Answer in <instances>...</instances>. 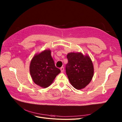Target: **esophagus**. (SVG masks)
Instances as JSON below:
<instances>
[{"instance_id": "34e87169", "label": "esophagus", "mask_w": 122, "mask_h": 122, "mask_svg": "<svg viewBox=\"0 0 122 122\" xmlns=\"http://www.w3.org/2000/svg\"><path fill=\"white\" fill-rule=\"evenodd\" d=\"M60 70H61V72H63L64 71V67H61V68H60Z\"/></svg>"}]
</instances>
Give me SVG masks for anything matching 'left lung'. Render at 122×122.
<instances>
[{
	"label": "left lung",
	"mask_w": 122,
	"mask_h": 122,
	"mask_svg": "<svg viewBox=\"0 0 122 122\" xmlns=\"http://www.w3.org/2000/svg\"><path fill=\"white\" fill-rule=\"evenodd\" d=\"M67 58L66 71L69 81L76 89L84 88L90 83L94 75L91 59L81 53H68Z\"/></svg>",
	"instance_id": "8db88e82"
}]
</instances>
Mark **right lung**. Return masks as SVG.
I'll use <instances>...</instances> for the list:
<instances>
[{"label": "right lung", "instance_id": "1", "mask_svg": "<svg viewBox=\"0 0 122 122\" xmlns=\"http://www.w3.org/2000/svg\"><path fill=\"white\" fill-rule=\"evenodd\" d=\"M51 51L46 50L35 56L30 65V73L34 82L41 87H47L61 71L55 66Z\"/></svg>", "mask_w": 122, "mask_h": 122}]
</instances>
